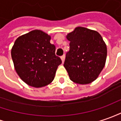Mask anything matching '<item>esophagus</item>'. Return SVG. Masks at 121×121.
Here are the masks:
<instances>
[{
	"label": "esophagus",
	"instance_id": "34e87169",
	"mask_svg": "<svg viewBox=\"0 0 121 121\" xmlns=\"http://www.w3.org/2000/svg\"><path fill=\"white\" fill-rule=\"evenodd\" d=\"M65 55L64 56H62L61 57V60L62 61V63H64V61H65Z\"/></svg>",
	"mask_w": 121,
	"mask_h": 121
}]
</instances>
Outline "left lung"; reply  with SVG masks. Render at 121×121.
Segmentation results:
<instances>
[{
	"label": "left lung",
	"instance_id": "obj_1",
	"mask_svg": "<svg viewBox=\"0 0 121 121\" xmlns=\"http://www.w3.org/2000/svg\"><path fill=\"white\" fill-rule=\"evenodd\" d=\"M70 49L64 66L69 79L81 85L89 84L98 78L105 67L107 46L101 34L84 27H76L67 34Z\"/></svg>",
	"mask_w": 121,
	"mask_h": 121
}]
</instances>
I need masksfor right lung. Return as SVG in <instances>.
I'll return each mask as SVG.
<instances>
[{
    "label": "right lung",
    "instance_id": "right-lung-1",
    "mask_svg": "<svg viewBox=\"0 0 121 121\" xmlns=\"http://www.w3.org/2000/svg\"><path fill=\"white\" fill-rule=\"evenodd\" d=\"M50 40L48 34L34 30L18 37L12 46L14 69L20 79L30 86L39 88L50 84L61 64Z\"/></svg>",
    "mask_w": 121,
    "mask_h": 121
}]
</instances>
